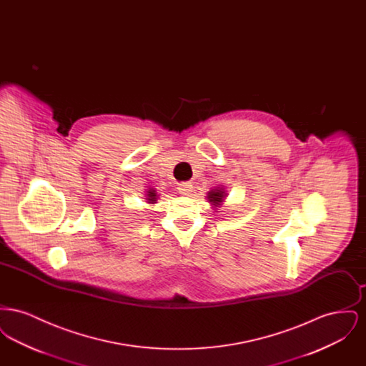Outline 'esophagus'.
<instances>
[{
    "label": "esophagus",
    "mask_w": 366,
    "mask_h": 366,
    "mask_svg": "<svg viewBox=\"0 0 366 366\" xmlns=\"http://www.w3.org/2000/svg\"><path fill=\"white\" fill-rule=\"evenodd\" d=\"M192 189H193V187H192V184H189V182H182V184L178 185V191H179L181 194H185V196H188L191 193Z\"/></svg>",
    "instance_id": "1"
}]
</instances>
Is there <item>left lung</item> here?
I'll use <instances>...</instances> for the list:
<instances>
[{
	"label": "left lung",
	"instance_id": "1",
	"mask_svg": "<svg viewBox=\"0 0 366 366\" xmlns=\"http://www.w3.org/2000/svg\"><path fill=\"white\" fill-rule=\"evenodd\" d=\"M222 197H224V191H211L209 193V202L212 203L222 202Z\"/></svg>",
	"mask_w": 366,
	"mask_h": 366
}]
</instances>
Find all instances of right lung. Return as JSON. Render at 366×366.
I'll list each match as a JSON object with an SVG mask.
<instances>
[{
	"label": "right lung",
	"instance_id": "right-lung-1",
	"mask_svg": "<svg viewBox=\"0 0 366 366\" xmlns=\"http://www.w3.org/2000/svg\"><path fill=\"white\" fill-rule=\"evenodd\" d=\"M148 196H149V197H148V200H151V202H155V196H157V194H155L154 192H148Z\"/></svg>",
	"mask_w": 366,
	"mask_h": 366
}]
</instances>
